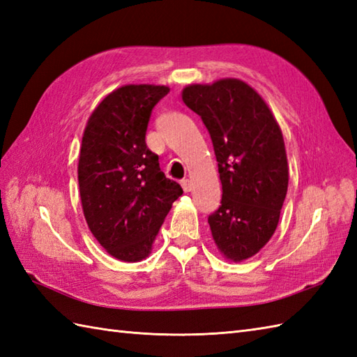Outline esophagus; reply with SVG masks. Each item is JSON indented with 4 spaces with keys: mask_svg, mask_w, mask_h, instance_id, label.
I'll return each instance as SVG.
<instances>
[{
    "mask_svg": "<svg viewBox=\"0 0 357 357\" xmlns=\"http://www.w3.org/2000/svg\"><path fill=\"white\" fill-rule=\"evenodd\" d=\"M181 187H183V190L187 193V192L192 190V183L188 179H183V181H181Z\"/></svg>",
    "mask_w": 357,
    "mask_h": 357,
    "instance_id": "obj_1",
    "label": "esophagus"
}]
</instances>
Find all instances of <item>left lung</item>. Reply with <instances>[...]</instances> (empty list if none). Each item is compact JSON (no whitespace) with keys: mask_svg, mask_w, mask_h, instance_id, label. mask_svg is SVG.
<instances>
[{"mask_svg":"<svg viewBox=\"0 0 357 357\" xmlns=\"http://www.w3.org/2000/svg\"><path fill=\"white\" fill-rule=\"evenodd\" d=\"M183 101L201 116L213 142L221 206L208 216L224 257L245 261L275 233L288 188L282 132L261 95L236 78L192 84Z\"/></svg>","mask_w":357,"mask_h":357,"instance_id":"obj_1","label":"left lung"}]
</instances>
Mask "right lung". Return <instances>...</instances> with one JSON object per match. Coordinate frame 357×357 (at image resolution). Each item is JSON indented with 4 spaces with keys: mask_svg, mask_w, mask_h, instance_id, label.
<instances>
[{
    "mask_svg": "<svg viewBox=\"0 0 357 357\" xmlns=\"http://www.w3.org/2000/svg\"><path fill=\"white\" fill-rule=\"evenodd\" d=\"M165 86L128 84L113 90L90 115L82 135L78 183L90 231L124 262L149 256L183 188L165 178L146 132Z\"/></svg>",
    "mask_w": 357,
    "mask_h": 357,
    "instance_id": "right-lung-1",
    "label": "right lung"
}]
</instances>
